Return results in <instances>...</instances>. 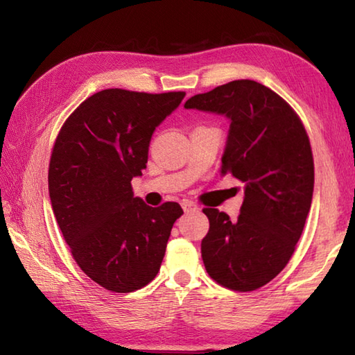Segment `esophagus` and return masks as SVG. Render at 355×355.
<instances>
[{
    "instance_id": "1",
    "label": "esophagus",
    "mask_w": 355,
    "mask_h": 355,
    "mask_svg": "<svg viewBox=\"0 0 355 355\" xmlns=\"http://www.w3.org/2000/svg\"><path fill=\"white\" fill-rule=\"evenodd\" d=\"M182 207L184 209V213H192V211H197V209H199V207L194 205V203H192V202H188V200H184L182 203Z\"/></svg>"
}]
</instances>
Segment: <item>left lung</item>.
<instances>
[{
  "label": "left lung",
  "instance_id": "obj_1",
  "mask_svg": "<svg viewBox=\"0 0 355 355\" xmlns=\"http://www.w3.org/2000/svg\"><path fill=\"white\" fill-rule=\"evenodd\" d=\"M186 110L230 122L220 175L244 183L236 220L205 208L202 258L209 277L235 291H254L286 266L302 235L315 183L313 155L297 114L271 89L236 80L197 94Z\"/></svg>",
  "mask_w": 355,
  "mask_h": 355
}]
</instances>
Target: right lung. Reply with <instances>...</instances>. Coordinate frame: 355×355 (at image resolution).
Returning <instances> with one entry per match:
<instances>
[{"label": "right lung", "instance_id": "obj_1", "mask_svg": "<svg viewBox=\"0 0 355 355\" xmlns=\"http://www.w3.org/2000/svg\"><path fill=\"white\" fill-rule=\"evenodd\" d=\"M184 92L105 89L65 120L53 147L48 191L65 243L83 272L114 293H131L159 271L182 207L135 197L158 125Z\"/></svg>", "mask_w": 355, "mask_h": 355}]
</instances>
